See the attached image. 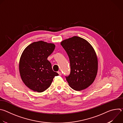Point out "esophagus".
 Returning a JSON list of instances; mask_svg holds the SVG:
<instances>
[{
    "mask_svg": "<svg viewBox=\"0 0 123 123\" xmlns=\"http://www.w3.org/2000/svg\"><path fill=\"white\" fill-rule=\"evenodd\" d=\"M57 73L58 74H59V75H61V72H57Z\"/></svg>",
    "mask_w": 123,
    "mask_h": 123,
    "instance_id": "1",
    "label": "esophagus"
}]
</instances>
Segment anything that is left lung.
Listing matches in <instances>:
<instances>
[{"label":"left lung","mask_w":123,"mask_h":123,"mask_svg":"<svg viewBox=\"0 0 123 123\" xmlns=\"http://www.w3.org/2000/svg\"><path fill=\"white\" fill-rule=\"evenodd\" d=\"M69 57L71 73L66 80L76 91L86 89L94 81L98 72V59L92 45L86 39L74 36L61 42Z\"/></svg>","instance_id":"obj_1"}]
</instances>
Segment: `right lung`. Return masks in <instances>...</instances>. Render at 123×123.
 <instances>
[{"label":"right lung","instance_id":"obj_1","mask_svg":"<svg viewBox=\"0 0 123 123\" xmlns=\"http://www.w3.org/2000/svg\"><path fill=\"white\" fill-rule=\"evenodd\" d=\"M55 47L54 44L39 41L31 43L23 50L19 60V73L22 81L31 90L45 91L55 76L58 75L47 60Z\"/></svg>","mask_w":123,"mask_h":123}]
</instances>
